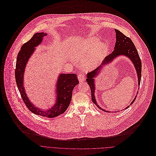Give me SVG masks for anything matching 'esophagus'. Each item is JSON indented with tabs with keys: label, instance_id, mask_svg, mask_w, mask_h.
<instances>
[{
	"label": "esophagus",
	"instance_id": "esophagus-1",
	"mask_svg": "<svg viewBox=\"0 0 156 156\" xmlns=\"http://www.w3.org/2000/svg\"><path fill=\"white\" fill-rule=\"evenodd\" d=\"M77 78H78V80H79V82H83L84 80H85L84 76H83L82 74H79V75H78V76H77Z\"/></svg>",
	"mask_w": 156,
	"mask_h": 156
}]
</instances>
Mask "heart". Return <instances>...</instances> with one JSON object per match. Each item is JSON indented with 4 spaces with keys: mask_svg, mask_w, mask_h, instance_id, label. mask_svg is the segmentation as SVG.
Returning <instances> with one entry per match:
<instances>
[{
    "mask_svg": "<svg viewBox=\"0 0 156 156\" xmlns=\"http://www.w3.org/2000/svg\"><path fill=\"white\" fill-rule=\"evenodd\" d=\"M100 41L97 36H92L76 42L71 47L70 56L76 60H81V66L84 71L95 69L106 56L109 46L107 43ZM69 59L71 60V58Z\"/></svg>",
    "mask_w": 156,
    "mask_h": 156,
    "instance_id": "1",
    "label": "heart"
}]
</instances>
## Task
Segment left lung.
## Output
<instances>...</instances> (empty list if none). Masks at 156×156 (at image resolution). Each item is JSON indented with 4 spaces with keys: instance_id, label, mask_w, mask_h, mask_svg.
Masks as SVG:
<instances>
[{
    "instance_id": "left-lung-1",
    "label": "left lung",
    "mask_w": 156,
    "mask_h": 156,
    "mask_svg": "<svg viewBox=\"0 0 156 156\" xmlns=\"http://www.w3.org/2000/svg\"><path fill=\"white\" fill-rule=\"evenodd\" d=\"M115 33V37H116V42L115 44V47L114 48V51L112 53L109 54L107 56L105 60L103 61V63L101 65L98 67L95 70L93 71L87 75V81L88 84L89 85L91 90V100L93 103L95 104L97 106L106 112H111V111L104 109L101 108L98 104L96 97H95V91H96V78L98 77V76L101 73V71L104 70V68L107 66L108 65L111 64L112 62L118 57L119 56H125L127 58H129L132 63H133L135 71L136 72L137 77H138V85L140 87V81H141V62L140 58L138 51L132 41V40L126 37L125 35L123 34L120 31L117 29H114ZM138 91H136L138 93ZM137 95L135 96L134 99L133 100L132 102L130 104L129 106H127L124 109H127L129 108L130 105L133 104L134 101L136 98ZM118 112V111H117ZM112 112H117V111H114Z\"/></svg>"
}]
</instances>
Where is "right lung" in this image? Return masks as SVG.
<instances>
[{
    "instance_id": "right-lung-1",
    "label": "right lung",
    "mask_w": 156,
    "mask_h": 156,
    "mask_svg": "<svg viewBox=\"0 0 156 156\" xmlns=\"http://www.w3.org/2000/svg\"><path fill=\"white\" fill-rule=\"evenodd\" d=\"M47 34L46 33H36L28 42L21 47L16 58L15 79L18 88L26 106L32 112L48 118H53L63 114L69 106L74 88L79 84L75 74L59 73L55 83V101L48 109H42L34 105L26 94L24 86V75L30 58L32 56Z\"/></svg>"
}]
</instances>
